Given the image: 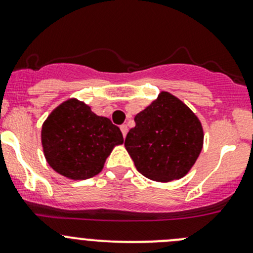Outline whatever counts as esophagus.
<instances>
[{"mask_svg": "<svg viewBox=\"0 0 253 253\" xmlns=\"http://www.w3.org/2000/svg\"><path fill=\"white\" fill-rule=\"evenodd\" d=\"M120 129H121V132H122V136L126 137L127 131H128V128H127L126 125H121V126H120Z\"/></svg>", "mask_w": 253, "mask_h": 253, "instance_id": "34e87169", "label": "esophagus"}]
</instances>
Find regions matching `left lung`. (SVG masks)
Wrapping results in <instances>:
<instances>
[{"label":"left lung","mask_w":253,"mask_h":253,"mask_svg":"<svg viewBox=\"0 0 253 253\" xmlns=\"http://www.w3.org/2000/svg\"><path fill=\"white\" fill-rule=\"evenodd\" d=\"M134 122L125 147L143 176L169 182L190 171L202 150L203 129L182 101L163 91Z\"/></svg>","instance_id":"obj_1"}]
</instances>
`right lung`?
Returning <instances> with one entry per match:
<instances>
[{
    "instance_id": "right-lung-1",
    "label": "right lung",
    "mask_w": 253,
    "mask_h": 253,
    "mask_svg": "<svg viewBox=\"0 0 253 253\" xmlns=\"http://www.w3.org/2000/svg\"><path fill=\"white\" fill-rule=\"evenodd\" d=\"M42 142L48 165L73 180L101 171L112 148L124 143L121 131L76 99L61 104L42 125Z\"/></svg>"
}]
</instances>
